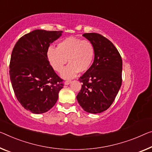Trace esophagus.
I'll use <instances>...</instances> for the list:
<instances>
[{
  "instance_id": "34e87169",
  "label": "esophagus",
  "mask_w": 152,
  "mask_h": 152,
  "mask_svg": "<svg viewBox=\"0 0 152 152\" xmlns=\"http://www.w3.org/2000/svg\"><path fill=\"white\" fill-rule=\"evenodd\" d=\"M71 82V81H70V80H67V81H66L64 82V84L65 85H69V84Z\"/></svg>"
}]
</instances>
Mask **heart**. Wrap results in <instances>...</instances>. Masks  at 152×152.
<instances>
[{
	"mask_svg": "<svg viewBox=\"0 0 152 152\" xmlns=\"http://www.w3.org/2000/svg\"><path fill=\"white\" fill-rule=\"evenodd\" d=\"M47 56L51 66L60 72L68 63L69 65L62 71L65 79L73 78L79 73H83L92 66L95 56L94 44L87 39L69 37L58 43L57 48L50 47Z\"/></svg>",
	"mask_w": 152,
	"mask_h": 152,
	"instance_id": "1",
	"label": "heart"
}]
</instances>
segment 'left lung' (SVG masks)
Listing matches in <instances>:
<instances>
[{"label":"left lung","instance_id":"1","mask_svg":"<svg viewBox=\"0 0 152 152\" xmlns=\"http://www.w3.org/2000/svg\"><path fill=\"white\" fill-rule=\"evenodd\" d=\"M83 36L94 44L95 56L90 69L79 79L83 84L77 99L84 111L101 113L111 105L122 85V57L101 34L92 32Z\"/></svg>","mask_w":152,"mask_h":152}]
</instances>
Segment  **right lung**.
Returning <instances> with one entry per match:
<instances>
[{"mask_svg": "<svg viewBox=\"0 0 152 152\" xmlns=\"http://www.w3.org/2000/svg\"><path fill=\"white\" fill-rule=\"evenodd\" d=\"M62 31L35 30L21 37L13 49L9 75L16 98L24 108L43 113L54 106L63 79L55 73L47 56L50 44Z\"/></svg>", "mask_w": 152, "mask_h": 152, "instance_id": "add662e5", "label": "right lung"}]
</instances>
